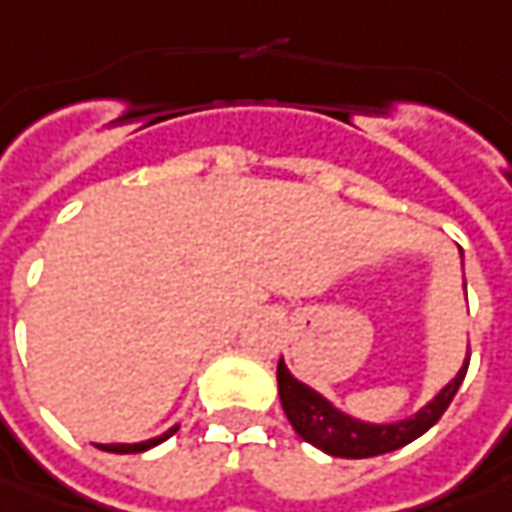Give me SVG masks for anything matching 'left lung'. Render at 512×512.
Masks as SVG:
<instances>
[{
    "mask_svg": "<svg viewBox=\"0 0 512 512\" xmlns=\"http://www.w3.org/2000/svg\"><path fill=\"white\" fill-rule=\"evenodd\" d=\"M467 364H470V352L464 358V364L458 369V375L441 387V392L435 395L433 401H427L421 410L392 421V424H369L361 418H352L341 412L329 398H323L318 389L306 387L303 381H298L286 364L280 358L278 364V392L283 412L289 418V424L295 427V433L309 441L312 447L323 450L326 456L338 458H369V456H384L392 453L404 444L415 441L418 435H424L435 421L444 415V410L450 407V401L456 398L458 387L467 375Z\"/></svg>",
    "mask_w": 512,
    "mask_h": 512,
    "instance_id": "left-lung-1",
    "label": "left lung"
}]
</instances>
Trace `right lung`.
I'll return each instance as SVG.
<instances>
[{
	"label": "right lung",
	"mask_w": 512,
	"mask_h": 512,
	"mask_svg": "<svg viewBox=\"0 0 512 512\" xmlns=\"http://www.w3.org/2000/svg\"><path fill=\"white\" fill-rule=\"evenodd\" d=\"M180 430V424H174L171 430H166L163 435H157V438H148V441H137V444H97L100 450L105 453H145V450H151V447H157V444H163L166 438Z\"/></svg>",
	"instance_id": "obj_1"
}]
</instances>
